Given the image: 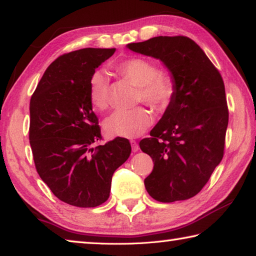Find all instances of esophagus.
<instances>
[{
  "label": "esophagus",
  "mask_w": 256,
  "mask_h": 256,
  "mask_svg": "<svg viewBox=\"0 0 256 256\" xmlns=\"http://www.w3.org/2000/svg\"><path fill=\"white\" fill-rule=\"evenodd\" d=\"M130 143H131V146H132V151L133 152H138V144L136 143V141H134V140H131L130 141Z\"/></svg>",
  "instance_id": "1"
}]
</instances>
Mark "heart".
Listing matches in <instances>:
<instances>
[{
	"label": "heart",
	"instance_id": "b5f03b06",
	"mask_svg": "<svg viewBox=\"0 0 256 256\" xmlns=\"http://www.w3.org/2000/svg\"><path fill=\"white\" fill-rule=\"evenodd\" d=\"M120 75L140 87L138 98L156 110H164L172 100L174 82L171 76L159 72L154 64L143 58H131L116 66ZM90 98L97 110L110 105V82L105 72H95L90 82ZM152 118L146 110L138 108L116 110L105 120V131L114 138H138L146 131Z\"/></svg>",
	"mask_w": 256,
	"mask_h": 256
}]
</instances>
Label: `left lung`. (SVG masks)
I'll use <instances>...</instances> for the list:
<instances>
[{"instance_id": "1", "label": "left lung", "mask_w": 256, "mask_h": 256, "mask_svg": "<svg viewBox=\"0 0 256 256\" xmlns=\"http://www.w3.org/2000/svg\"><path fill=\"white\" fill-rule=\"evenodd\" d=\"M126 48L159 59L174 82L172 100L151 138L140 142L154 164L144 186L158 202L186 200L200 192L224 154L228 125L224 82L187 36H154Z\"/></svg>"}]
</instances>
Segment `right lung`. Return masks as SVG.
Returning a JSON list of instances; mask_svg holds the SVG:
<instances>
[{
  "label": "right lung",
  "mask_w": 256,
  "mask_h": 256,
  "mask_svg": "<svg viewBox=\"0 0 256 256\" xmlns=\"http://www.w3.org/2000/svg\"><path fill=\"white\" fill-rule=\"evenodd\" d=\"M115 49L85 48L60 56L44 72L30 100L29 138L40 178L60 200L96 207L108 200L114 171L131 154L128 138H102L90 82Z\"/></svg>",
  "instance_id": "right-lung-1"
}]
</instances>
